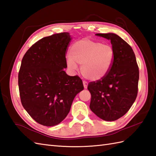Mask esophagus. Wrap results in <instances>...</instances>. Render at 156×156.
<instances>
[{
    "mask_svg": "<svg viewBox=\"0 0 156 156\" xmlns=\"http://www.w3.org/2000/svg\"><path fill=\"white\" fill-rule=\"evenodd\" d=\"M83 85H84V88H87V87H88V82L86 81H83Z\"/></svg>",
    "mask_w": 156,
    "mask_h": 156,
    "instance_id": "1",
    "label": "esophagus"
}]
</instances>
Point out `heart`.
<instances>
[{
  "instance_id": "obj_1",
  "label": "heart",
  "mask_w": 156,
  "mask_h": 156,
  "mask_svg": "<svg viewBox=\"0 0 156 156\" xmlns=\"http://www.w3.org/2000/svg\"><path fill=\"white\" fill-rule=\"evenodd\" d=\"M114 60L115 51L110 45L84 38L72 44L67 64L72 69L76 68V64H81L82 75L90 80L96 81L109 72Z\"/></svg>"
}]
</instances>
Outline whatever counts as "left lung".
I'll use <instances>...</instances> for the list:
<instances>
[{
  "instance_id": "obj_1",
  "label": "left lung",
  "mask_w": 156,
  "mask_h": 156,
  "mask_svg": "<svg viewBox=\"0 0 156 156\" xmlns=\"http://www.w3.org/2000/svg\"><path fill=\"white\" fill-rule=\"evenodd\" d=\"M97 36L110 40L115 60L109 72L102 79L90 82V108L98 117L114 121L127 113L138 91L139 68L132 47L113 33Z\"/></svg>"
}]
</instances>
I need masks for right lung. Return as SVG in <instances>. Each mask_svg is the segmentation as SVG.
<instances>
[{
  "label": "right lung",
  "instance_id": "add662e5",
  "mask_svg": "<svg viewBox=\"0 0 156 156\" xmlns=\"http://www.w3.org/2000/svg\"><path fill=\"white\" fill-rule=\"evenodd\" d=\"M68 32L39 40L25 53L19 72L21 103L38 124H58L69 113L74 97L84 89L78 76H70L66 54L70 41Z\"/></svg>",
  "mask_w": 156,
  "mask_h": 156
}]
</instances>
